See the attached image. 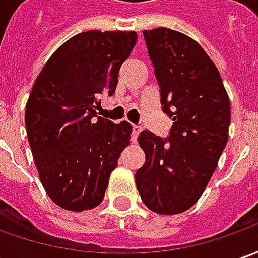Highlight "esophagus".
I'll return each instance as SVG.
<instances>
[{
    "label": "esophagus",
    "instance_id": "obj_1",
    "mask_svg": "<svg viewBox=\"0 0 258 258\" xmlns=\"http://www.w3.org/2000/svg\"><path fill=\"white\" fill-rule=\"evenodd\" d=\"M140 133H141V127H138V125H133V134H131V140H133V143H136V141H137V137Z\"/></svg>",
    "mask_w": 258,
    "mask_h": 258
}]
</instances>
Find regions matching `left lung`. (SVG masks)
Returning a JSON list of instances; mask_svg holds the SVG:
<instances>
[{
  "instance_id": "left-lung-1",
  "label": "left lung",
  "mask_w": 258,
  "mask_h": 258,
  "mask_svg": "<svg viewBox=\"0 0 258 258\" xmlns=\"http://www.w3.org/2000/svg\"><path fill=\"white\" fill-rule=\"evenodd\" d=\"M143 34L163 111L174 122L167 140L140 133L146 163L136 184L148 209L173 216L191 209L206 190L228 140L231 108L217 67L197 41L164 27Z\"/></svg>"
}]
</instances>
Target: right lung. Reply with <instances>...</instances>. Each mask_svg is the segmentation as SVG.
<instances>
[{"mask_svg":"<svg viewBox=\"0 0 258 258\" xmlns=\"http://www.w3.org/2000/svg\"><path fill=\"white\" fill-rule=\"evenodd\" d=\"M136 31H85L49 57L25 105L27 137L45 192L58 207L84 211L104 199L133 127L97 117L112 95Z\"/></svg>","mask_w":258,"mask_h":258,"instance_id":"add662e5","label":"right lung"}]
</instances>
